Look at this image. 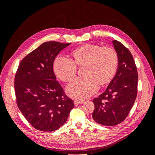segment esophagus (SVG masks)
I'll return each instance as SVG.
<instances>
[{
    "label": "esophagus",
    "mask_w": 155,
    "mask_h": 155,
    "mask_svg": "<svg viewBox=\"0 0 155 155\" xmlns=\"http://www.w3.org/2000/svg\"><path fill=\"white\" fill-rule=\"evenodd\" d=\"M82 103H83V101H82L75 100V101H74V105H76V106H77V105H79V104H81Z\"/></svg>",
    "instance_id": "obj_1"
}]
</instances>
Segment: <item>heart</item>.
Here are the masks:
<instances>
[{
	"label": "heart",
	"mask_w": 155,
	"mask_h": 155,
	"mask_svg": "<svg viewBox=\"0 0 155 155\" xmlns=\"http://www.w3.org/2000/svg\"><path fill=\"white\" fill-rule=\"evenodd\" d=\"M71 55L74 61L62 56L56 58L54 71L61 80L70 83L76 76L77 67H85V77L76 79L67 88L68 94L76 100H85L94 94L99 85L110 83L118 69V55L110 46L87 43L74 49Z\"/></svg>",
	"instance_id": "obj_1"
}]
</instances>
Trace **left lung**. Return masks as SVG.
Instances as JSON below:
<instances>
[{
    "instance_id": "8db88e82",
    "label": "left lung",
    "mask_w": 155,
    "mask_h": 155,
    "mask_svg": "<svg viewBox=\"0 0 155 155\" xmlns=\"http://www.w3.org/2000/svg\"><path fill=\"white\" fill-rule=\"evenodd\" d=\"M118 55V68L106 91L93 100L92 118L97 123L113 126L127 118L138 91V71L130 51L120 42L112 41Z\"/></svg>"
}]
</instances>
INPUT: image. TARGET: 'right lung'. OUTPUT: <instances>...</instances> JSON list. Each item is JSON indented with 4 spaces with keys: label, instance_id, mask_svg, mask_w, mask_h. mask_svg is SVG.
I'll return each mask as SVG.
<instances>
[{
    "label": "right lung",
    "instance_id": "add662e5",
    "mask_svg": "<svg viewBox=\"0 0 155 155\" xmlns=\"http://www.w3.org/2000/svg\"><path fill=\"white\" fill-rule=\"evenodd\" d=\"M70 45L46 42L26 55L17 70L14 88L17 106L37 130L51 132L58 129L74 107L54 72L55 57Z\"/></svg>",
    "mask_w": 155,
    "mask_h": 155
}]
</instances>
